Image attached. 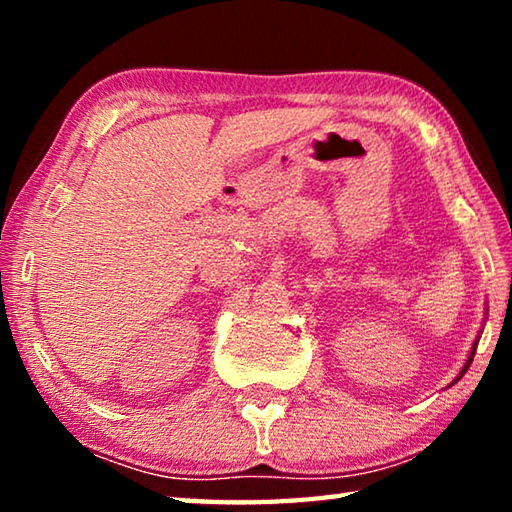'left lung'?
<instances>
[{
  "instance_id": "left-lung-1",
  "label": "left lung",
  "mask_w": 512,
  "mask_h": 512,
  "mask_svg": "<svg viewBox=\"0 0 512 512\" xmlns=\"http://www.w3.org/2000/svg\"><path fill=\"white\" fill-rule=\"evenodd\" d=\"M476 345H479V339H476V341H474V345H472V350H470V357H467V361H465V366H463V370H461V372H458V377H456L454 381H458V379H461V377L465 375V370H467V368H470V363H472V359H474V352H476Z\"/></svg>"
}]
</instances>
